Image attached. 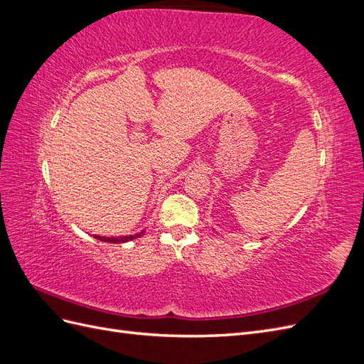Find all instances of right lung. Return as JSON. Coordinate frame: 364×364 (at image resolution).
<instances>
[{
	"label": "right lung",
	"instance_id": "1",
	"mask_svg": "<svg viewBox=\"0 0 364 364\" xmlns=\"http://www.w3.org/2000/svg\"><path fill=\"white\" fill-rule=\"evenodd\" d=\"M141 235H144V230H141V232L134 234V235H126V237H98V235H94V238L100 240V241H107V243L118 245V243H127V241L135 240V238H138Z\"/></svg>",
	"mask_w": 364,
	"mask_h": 364
}]
</instances>
